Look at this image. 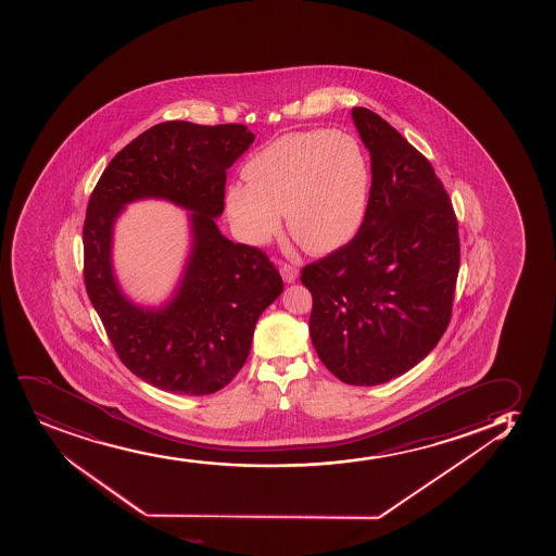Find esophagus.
I'll return each mask as SVG.
<instances>
[{
  "instance_id": "1",
  "label": "esophagus",
  "mask_w": 556,
  "mask_h": 556,
  "mask_svg": "<svg viewBox=\"0 0 556 556\" xmlns=\"http://www.w3.org/2000/svg\"><path fill=\"white\" fill-rule=\"evenodd\" d=\"M281 275H282V281L288 282H295V279H298V275H300V269L295 268V266H292V264H282L281 266Z\"/></svg>"
}]
</instances>
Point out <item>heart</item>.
<instances>
[{"label": "heart", "mask_w": 556, "mask_h": 556, "mask_svg": "<svg viewBox=\"0 0 556 556\" xmlns=\"http://www.w3.org/2000/svg\"><path fill=\"white\" fill-rule=\"evenodd\" d=\"M243 185L225 206L238 235L266 243L281 229L311 253H331L355 238L369 195V169L355 138L314 129L288 132L248 159Z\"/></svg>", "instance_id": "obj_1"}]
</instances>
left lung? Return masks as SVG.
<instances>
[{
	"instance_id": "left-lung-1",
	"label": "left lung",
	"mask_w": 556,
	"mask_h": 556,
	"mask_svg": "<svg viewBox=\"0 0 556 556\" xmlns=\"http://www.w3.org/2000/svg\"><path fill=\"white\" fill-rule=\"evenodd\" d=\"M353 122L371 156L363 225L306 264L311 338L319 361L355 387L400 377L429 355L451 319L460 268L458 222L432 164L364 106Z\"/></svg>"
}]
</instances>
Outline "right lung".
Wrapping results in <instances>:
<instances>
[{
    "mask_svg": "<svg viewBox=\"0 0 556 556\" xmlns=\"http://www.w3.org/2000/svg\"><path fill=\"white\" fill-rule=\"evenodd\" d=\"M255 135L242 124H156L101 174L83 227L85 287L119 361L164 392L208 395L250 355L256 319L282 292L258 248L219 232L225 179ZM155 197L192 210L193 250L175 298L159 309L127 301L112 274L113 222L127 202Z\"/></svg>",
    "mask_w": 556,
    "mask_h": 556,
    "instance_id": "obj_1",
    "label": "right lung"
}]
</instances>
